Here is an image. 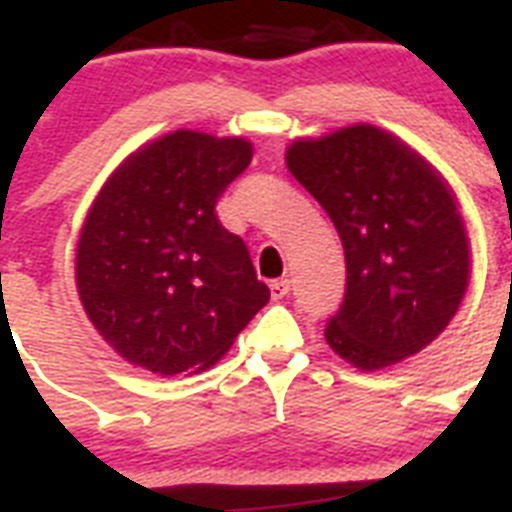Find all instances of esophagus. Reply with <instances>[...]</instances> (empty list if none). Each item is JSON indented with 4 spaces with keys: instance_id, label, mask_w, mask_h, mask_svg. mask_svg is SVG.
Instances as JSON below:
<instances>
[{
    "instance_id": "34e87169",
    "label": "esophagus",
    "mask_w": 512,
    "mask_h": 512,
    "mask_svg": "<svg viewBox=\"0 0 512 512\" xmlns=\"http://www.w3.org/2000/svg\"><path fill=\"white\" fill-rule=\"evenodd\" d=\"M288 291H291V281H288V278L270 283V296H273V299H283V296H288Z\"/></svg>"
}]
</instances>
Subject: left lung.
<instances>
[{
  "label": "left lung",
  "instance_id": "1",
  "mask_svg": "<svg viewBox=\"0 0 512 512\" xmlns=\"http://www.w3.org/2000/svg\"><path fill=\"white\" fill-rule=\"evenodd\" d=\"M286 164L345 250V301L327 322V345L366 373L428 348L471 278V242L446 177L371 123L291 141Z\"/></svg>",
  "mask_w": 512,
  "mask_h": 512
}]
</instances>
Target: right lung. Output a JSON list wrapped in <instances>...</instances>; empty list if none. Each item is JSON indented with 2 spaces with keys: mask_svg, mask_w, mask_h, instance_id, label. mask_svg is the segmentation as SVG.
<instances>
[{
  "mask_svg": "<svg viewBox=\"0 0 512 512\" xmlns=\"http://www.w3.org/2000/svg\"><path fill=\"white\" fill-rule=\"evenodd\" d=\"M252 144L177 128L128 154L79 231L74 278L84 314L115 353L159 376L224 358L270 291L247 244L216 219Z\"/></svg>",
  "mask_w": 512,
  "mask_h": 512,
  "instance_id": "1",
  "label": "right lung"
}]
</instances>
